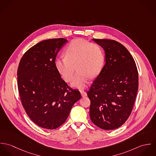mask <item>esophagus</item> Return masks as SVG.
I'll list each match as a JSON object with an SVG mask.
<instances>
[{
  "label": "esophagus",
  "mask_w": 156,
  "mask_h": 156,
  "mask_svg": "<svg viewBox=\"0 0 156 156\" xmlns=\"http://www.w3.org/2000/svg\"><path fill=\"white\" fill-rule=\"evenodd\" d=\"M80 94H81V95L82 97H85L87 96V92L85 91H84L83 90H80Z\"/></svg>",
  "instance_id": "1"
}]
</instances>
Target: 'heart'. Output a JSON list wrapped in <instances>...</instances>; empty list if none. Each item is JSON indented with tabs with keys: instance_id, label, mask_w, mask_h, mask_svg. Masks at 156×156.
Segmentation results:
<instances>
[{
	"instance_id": "heart-1",
	"label": "heart",
	"mask_w": 156,
	"mask_h": 156,
	"mask_svg": "<svg viewBox=\"0 0 156 156\" xmlns=\"http://www.w3.org/2000/svg\"><path fill=\"white\" fill-rule=\"evenodd\" d=\"M105 61V53L100 45L82 38H76L67 45L65 57L57 58L55 65L67 82L71 80L74 66H76L77 72L72 80L71 85L82 89L85 87L90 76L95 77L100 74Z\"/></svg>"
}]
</instances>
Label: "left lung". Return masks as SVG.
I'll return each instance as SVG.
<instances>
[{
  "label": "left lung",
  "mask_w": 156,
  "mask_h": 156,
  "mask_svg": "<svg viewBox=\"0 0 156 156\" xmlns=\"http://www.w3.org/2000/svg\"><path fill=\"white\" fill-rule=\"evenodd\" d=\"M105 51L106 64L87 92L90 120L109 130L121 126L130 115L138 89V71L129 50L112 40L93 39Z\"/></svg>",
  "instance_id": "1"
}]
</instances>
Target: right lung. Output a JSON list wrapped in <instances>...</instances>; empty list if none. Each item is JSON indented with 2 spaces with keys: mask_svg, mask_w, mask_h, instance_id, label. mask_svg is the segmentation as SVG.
I'll use <instances>...</instances> for the list:
<instances>
[{
  "mask_svg": "<svg viewBox=\"0 0 156 156\" xmlns=\"http://www.w3.org/2000/svg\"><path fill=\"white\" fill-rule=\"evenodd\" d=\"M67 42L61 38L37 43L25 52L17 69L23 107L34 123L46 129L62 126L81 98L79 90L68 85L55 65L58 51Z\"/></svg>",
  "mask_w": 156,
  "mask_h": 156,
  "instance_id": "right-lung-1",
  "label": "right lung"
}]
</instances>
